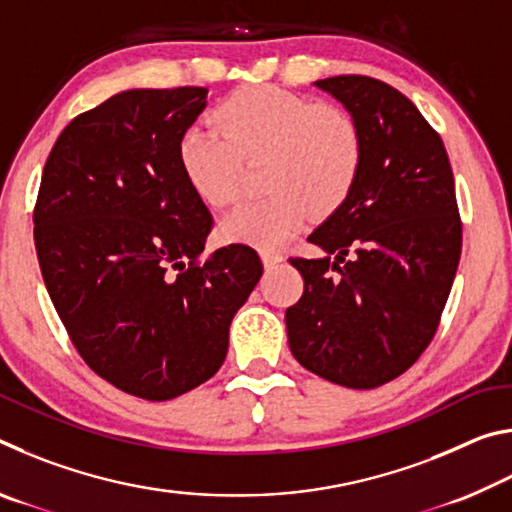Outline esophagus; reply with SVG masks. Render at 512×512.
Returning a JSON list of instances; mask_svg holds the SVG:
<instances>
[{
    "label": "esophagus",
    "instance_id": "esophagus-1",
    "mask_svg": "<svg viewBox=\"0 0 512 512\" xmlns=\"http://www.w3.org/2000/svg\"><path fill=\"white\" fill-rule=\"evenodd\" d=\"M262 262L266 268H275L282 262V255L275 253V250H262Z\"/></svg>",
    "mask_w": 512,
    "mask_h": 512
}]
</instances>
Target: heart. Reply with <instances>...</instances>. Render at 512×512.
Here are the masks:
<instances>
[{
  "label": "heart",
  "instance_id": "obj_1",
  "mask_svg": "<svg viewBox=\"0 0 512 512\" xmlns=\"http://www.w3.org/2000/svg\"><path fill=\"white\" fill-rule=\"evenodd\" d=\"M216 131L189 128L178 142L180 171L210 207L235 201L241 162L264 160L266 196L235 207L221 235L237 244L273 248L314 216L348 201L363 167V133L348 110L314 103L275 85H250L214 110Z\"/></svg>",
  "mask_w": 512,
  "mask_h": 512
}]
</instances>
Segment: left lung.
<instances>
[{
    "mask_svg": "<svg viewBox=\"0 0 512 512\" xmlns=\"http://www.w3.org/2000/svg\"><path fill=\"white\" fill-rule=\"evenodd\" d=\"M357 119L363 167L352 194L311 232L323 257H291L305 291L287 309L300 366L348 388L409 370L436 334L461 259L454 173L440 135L370 76L314 83Z\"/></svg>",
    "mask_w": 512,
    "mask_h": 512,
    "instance_id": "1",
    "label": "left lung"
}]
</instances>
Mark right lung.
I'll use <instances>...</instances> for the list:
<instances>
[{"label":"right lung","instance_id":"obj_1","mask_svg":"<svg viewBox=\"0 0 512 512\" xmlns=\"http://www.w3.org/2000/svg\"><path fill=\"white\" fill-rule=\"evenodd\" d=\"M205 106V88L126 90L74 117L33 212L40 271L74 348L151 402L221 368L264 271L244 244L203 255L212 214L180 171L178 142Z\"/></svg>","mask_w":512,"mask_h":512}]
</instances>
